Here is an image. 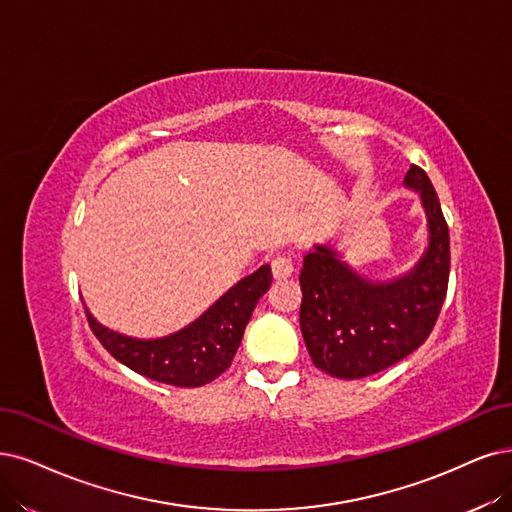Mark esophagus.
I'll return each mask as SVG.
<instances>
[{"label":"esophagus","mask_w":512,"mask_h":512,"mask_svg":"<svg viewBox=\"0 0 512 512\" xmlns=\"http://www.w3.org/2000/svg\"><path fill=\"white\" fill-rule=\"evenodd\" d=\"M295 272V263L291 261V257L278 255L272 259V274L276 280H287L289 276H293Z\"/></svg>","instance_id":"esophagus-1"}]
</instances>
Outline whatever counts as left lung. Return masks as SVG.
<instances>
[{
  "label": "left lung",
  "mask_w": 512,
  "mask_h": 512,
  "mask_svg": "<svg viewBox=\"0 0 512 512\" xmlns=\"http://www.w3.org/2000/svg\"><path fill=\"white\" fill-rule=\"evenodd\" d=\"M405 185L420 192L428 249L413 270L386 282L354 272L327 244H316L299 274V325L312 363L339 380L380 373L418 350L437 323L449 282V227L437 192L411 164Z\"/></svg>",
  "instance_id": "8db88e82"
}]
</instances>
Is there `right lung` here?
<instances>
[{
    "label": "right lung",
    "instance_id": "1",
    "mask_svg": "<svg viewBox=\"0 0 512 512\" xmlns=\"http://www.w3.org/2000/svg\"><path fill=\"white\" fill-rule=\"evenodd\" d=\"M270 285L272 270L261 266L236 282L192 325L160 339L120 335L97 323L88 310L86 318L103 348L128 369L162 384L196 388L213 382L232 365L257 301Z\"/></svg>",
    "mask_w": 512,
    "mask_h": 512
}]
</instances>
